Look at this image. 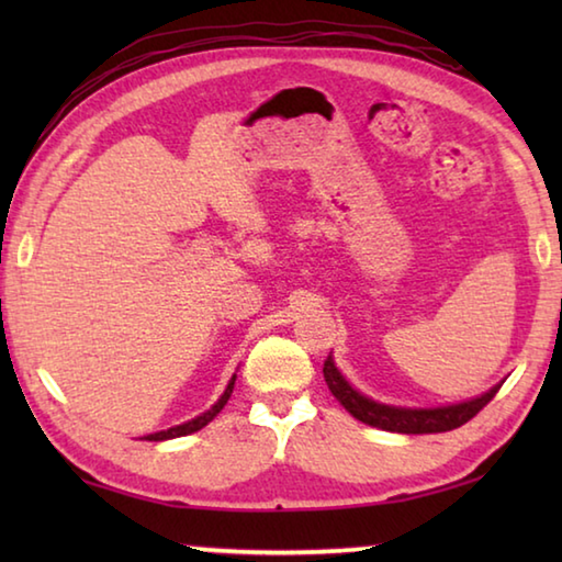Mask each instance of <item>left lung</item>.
Masks as SVG:
<instances>
[{"label":"left lung","mask_w":562,"mask_h":562,"mask_svg":"<svg viewBox=\"0 0 562 562\" xmlns=\"http://www.w3.org/2000/svg\"><path fill=\"white\" fill-rule=\"evenodd\" d=\"M325 382L329 386V392L335 394L337 402L347 408V412L359 418L361 424L374 426V429L382 431H394V434H443L451 429H459L465 422L481 412L486 406L501 384L491 386L486 394L469 398V402H459V404H446V406H394V404H382L369 398L367 394H361L359 389L351 386L345 374L339 372L335 359L331 355L325 361Z\"/></svg>","instance_id":"1"}]
</instances>
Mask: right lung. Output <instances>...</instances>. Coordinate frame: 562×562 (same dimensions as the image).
I'll return each instance as SVG.
<instances>
[{"label": "right lung", "mask_w": 562, "mask_h": 562, "mask_svg": "<svg viewBox=\"0 0 562 562\" xmlns=\"http://www.w3.org/2000/svg\"><path fill=\"white\" fill-rule=\"evenodd\" d=\"M235 379H237V374H233V379L231 382H227V386H225V392L221 394V398H217V402L207 408V412H203L201 416H195V418H190V422H186V424H178V426H170V429H166V431H156V434H148V436H144L146 441H168V439H178V436H188V434H195V431H201L203 426H207L213 422V418L223 412V406L227 404V398H231V394H233V386H235Z\"/></svg>", "instance_id": "obj_1"}]
</instances>
